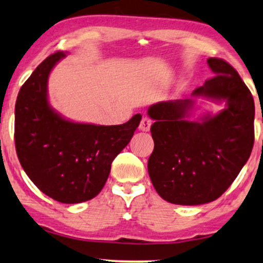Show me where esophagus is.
I'll return each instance as SVG.
<instances>
[{"instance_id":"obj_1","label":"esophagus","mask_w":263,"mask_h":263,"mask_svg":"<svg viewBox=\"0 0 263 263\" xmlns=\"http://www.w3.org/2000/svg\"><path fill=\"white\" fill-rule=\"evenodd\" d=\"M150 126H152V120L148 117H143L141 124H139V129L143 132H148L150 129Z\"/></svg>"}]
</instances>
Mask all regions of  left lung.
Here are the masks:
<instances>
[{"label":"left lung","mask_w":263,"mask_h":263,"mask_svg":"<svg viewBox=\"0 0 263 263\" xmlns=\"http://www.w3.org/2000/svg\"><path fill=\"white\" fill-rule=\"evenodd\" d=\"M214 77L192 97L226 102L216 115L187 120L194 99L149 107L154 152L148 161L152 183L164 201L198 205L215 201L233 183L254 145L255 104L238 72L222 59L209 58Z\"/></svg>","instance_id":"1"}]
</instances>
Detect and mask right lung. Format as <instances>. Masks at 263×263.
I'll use <instances>...</instances> for the list:
<instances>
[{
  "label": "right lung",
  "instance_id": "add662e5",
  "mask_svg": "<svg viewBox=\"0 0 263 263\" xmlns=\"http://www.w3.org/2000/svg\"><path fill=\"white\" fill-rule=\"evenodd\" d=\"M66 56L56 51L34 69L15 103L16 155L33 184L61 203L89 201L102 190L113 160L128 144L142 115L122 125L66 120L48 102V78Z\"/></svg>",
  "mask_w": 263,
  "mask_h": 263
}]
</instances>
